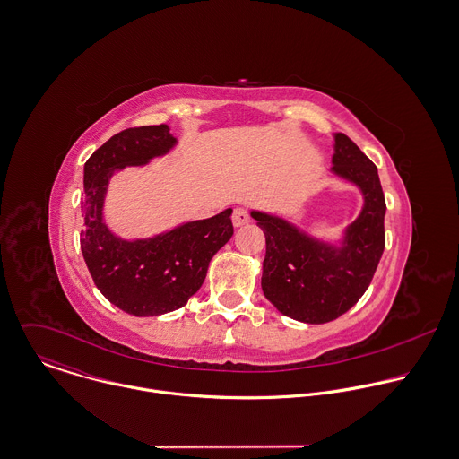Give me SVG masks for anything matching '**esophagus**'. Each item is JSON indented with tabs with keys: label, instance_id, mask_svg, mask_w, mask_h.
I'll use <instances>...</instances> for the list:
<instances>
[{
	"label": "esophagus",
	"instance_id": "1",
	"mask_svg": "<svg viewBox=\"0 0 459 459\" xmlns=\"http://www.w3.org/2000/svg\"><path fill=\"white\" fill-rule=\"evenodd\" d=\"M248 221H250V214H248V211H247L245 207L234 209V212H232V225H234L236 229L247 225Z\"/></svg>",
	"mask_w": 459,
	"mask_h": 459
}]
</instances>
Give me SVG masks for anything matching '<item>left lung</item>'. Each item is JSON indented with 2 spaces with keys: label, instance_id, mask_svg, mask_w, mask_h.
I'll list each match as a JSON object with an SVG mask.
<instances>
[{
  "label": "left lung",
  "instance_id": "8db88e82",
  "mask_svg": "<svg viewBox=\"0 0 459 459\" xmlns=\"http://www.w3.org/2000/svg\"><path fill=\"white\" fill-rule=\"evenodd\" d=\"M331 173L361 191L363 205L338 241L313 236L293 221L252 211L266 238L261 288L279 313L327 324L368 290L385 252L386 202L376 164L345 134H334Z\"/></svg>",
  "mask_w": 459,
  "mask_h": 459
}]
</instances>
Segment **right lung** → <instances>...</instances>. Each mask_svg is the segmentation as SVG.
<instances>
[{
	"label": "right lung",
	"mask_w": 459,
	"mask_h": 459,
	"mask_svg": "<svg viewBox=\"0 0 459 459\" xmlns=\"http://www.w3.org/2000/svg\"><path fill=\"white\" fill-rule=\"evenodd\" d=\"M175 146L168 125L126 128L83 166L80 248L101 295L134 316H159L186 306L204 284L214 254L234 234L232 209L141 239L119 238L107 227L103 207L110 178L128 166H146Z\"/></svg>",
	"instance_id": "1"
}]
</instances>
